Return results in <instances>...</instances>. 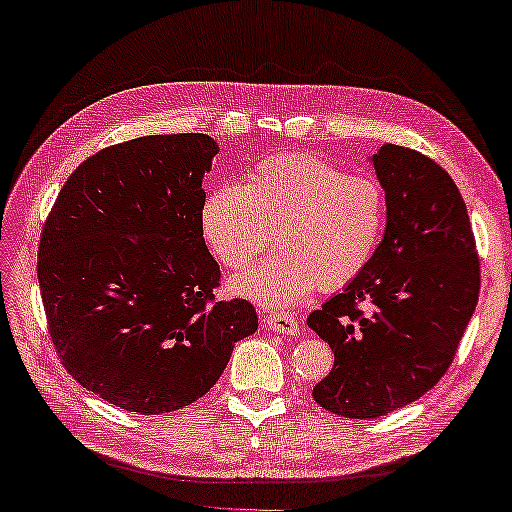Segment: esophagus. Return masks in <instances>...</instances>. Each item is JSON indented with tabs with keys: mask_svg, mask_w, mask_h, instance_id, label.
Returning <instances> with one entry per match:
<instances>
[{
	"mask_svg": "<svg viewBox=\"0 0 512 512\" xmlns=\"http://www.w3.org/2000/svg\"><path fill=\"white\" fill-rule=\"evenodd\" d=\"M265 328L273 330V332H282V334H299V328H302V323H299L293 315L289 313H280V310H273V313L263 317Z\"/></svg>",
	"mask_w": 512,
	"mask_h": 512,
	"instance_id": "esophagus-1",
	"label": "esophagus"
}]
</instances>
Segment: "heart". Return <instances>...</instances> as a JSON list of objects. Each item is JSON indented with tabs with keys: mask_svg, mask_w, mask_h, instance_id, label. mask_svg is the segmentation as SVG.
<instances>
[{
	"mask_svg": "<svg viewBox=\"0 0 512 512\" xmlns=\"http://www.w3.org/2000/svg\"><path fill=\"white\" fill-rule=\"evenodd\" d=\"M384 189L347 176L313 154H273L245 184H223L202 208V232L223 267L245 269L273 241L263 263L232 291L267 308L295 306L313 293L343 289L363 273L382 239Z\"/></svg>",
	"mask_w": 512,
	"mask_h": 512,
	"instance_id": "1",
	"label": "heart"
}]
</instances>
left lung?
<instances>
[{"instance_id": "obj_1", "label": "left lung", "mask_w": 512, "mask_h": 512, "mask_svg": "<svg viewBox=\"0 0 512 512\" xmlns=\"http://www.w3.org/2000/svg\"><path fill=\"white\" fill-rule=\"evenodd\" d=\"M386 230L369 267L308 315L334 352L315 402L376 419L426 395L450 369L480 295V258L458 186L417 149L373 154Z\"/></svg>"}]
</instances>
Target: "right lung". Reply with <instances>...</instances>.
<instances>
[{"mask_svg": "<svg viewBox=\"0 0 512 512\" xmlns=\"http://www.w3.org/2000/svg\"><path fill=\"white\" fill-rule=\"evenodd\" d=\"M208 134H152L86 158L43 223L39 289L69 376L102 400L160 415L204 397L258 328L247 299H215L202 232Z\"/></svg>", "mask_w": 512, "mask_h": 512, "instance_id": "1", "label": "right lung"}]
</instances>
